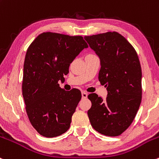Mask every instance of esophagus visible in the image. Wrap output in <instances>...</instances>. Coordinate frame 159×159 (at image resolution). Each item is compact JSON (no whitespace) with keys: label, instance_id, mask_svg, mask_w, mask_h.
Wrapping results in <instances>:
<instances>
[{"label":"esophagus","instance_id":"34e87169","mask_svg":"<svg viewBox=\"0 0 159 159\" xmlns=\"http://www.w3.org/2000/svg\"><path fill=\"white\" fill-rule=\"evenodd\" d=\"M81 95H82L83 98H88V93H87L86 92H84V91H82V92H81Z\"/></svg>","mask_w":159,"mask_h":159}]
</instances>
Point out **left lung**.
Wrapping results in <instances>:
<instances>
[{"mask_svg":"<svg viewBox=\"0 0 159 159\" xmlns=\"http://www.w3.org/2000/svg\"><path fill=\"white\" fill-rule=\"evenodd\" d=\"M101 61L99 81L107 91L105 100L90 93L88 111L96 131L117 136L131 125L142 100V70L134 48L116 32L84 36Z\"/></svg>","mask_w":159,"mask_h":159,"instance_id":"1","label":"left lung"}]
</instances>
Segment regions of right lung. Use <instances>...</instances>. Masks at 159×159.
Instances as JSON below:
<instances>
[{"mask_svg": "<svg viewBox=\"0 0 159 159\" xmlns=\"http://www.w3.org/2000/svg\"><path fill=\"white\" fill-rule=\"evenodd\" d=\"M88 47L81 36L46 32L28 48L23 65V97L32 126L43 136H58L69 129L81 93L76 88L65 91L58 82L65 81L70 64Z\"/></svg>", "mask_w": 159, "mask_h": 159, "instance_id": "right-lung-1", "label": "right lung"}]
</instances>
